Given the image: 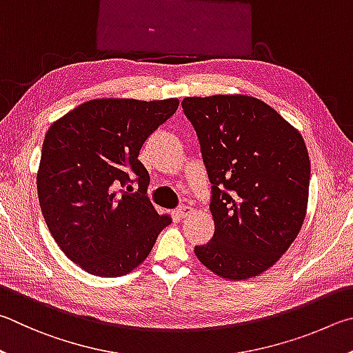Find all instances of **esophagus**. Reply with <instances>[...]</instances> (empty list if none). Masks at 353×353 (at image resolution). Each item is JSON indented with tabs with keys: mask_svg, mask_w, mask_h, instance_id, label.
Wrapping results in <instances>:
<instances>
[{
	"mask_svg": "<svg viewBox=\"0 0 353 353\" xmlns=\"http://www.w3.org/2000/svg\"><path fill=\"white\" fill-rule=\"evenodd\" d=\"M194 211H195V209H194L192 206H181V208L176 211V215H178V217H180V219H186V217H189V215H192Z\"/></svg>",
	"mask_w": 353,
	"mask_h": 353,
	"instance_id": "34e87169",
	"label": "esophagus"
}]
</instances>
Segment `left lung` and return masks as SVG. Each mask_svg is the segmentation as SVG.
Masks as SVG:
<instances>
[{"label": "left lung", "instance_id": "8db88e82", "mask_svg": "<svg viewBox=\"0 0 353 353\" xmlns=\"http://www.w3.org/2000/svg\"><path fill=\"white\" fill-rule=\"evenodd\" d=\"M212 184V239L195 246L220 277L250 279L279 261L304 223L310 158L304 138L262 101L243 94L186 97Z\"/></svg>", "mask_w": 353, "mask_h": 353}]
</instances>
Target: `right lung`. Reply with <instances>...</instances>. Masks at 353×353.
<instances>
[{
  "label": "right lung",
  "mask_w": 353,
  "mask_h": 353,
  "mask_svg": "<svg viewBox=\"0 0 353 353\" xmlns=\"http://www.w3.org/2000/svg\"><path fill=\"white\" fill-rule=\"evenodd\" d=\"M178 105V99H94L49 127L37 173L40 208L60 250L86 273H130L172 223L148 200L150 176L138 157Z\"/></svg>",
  "instance_id": "1"
}]
</instances>
